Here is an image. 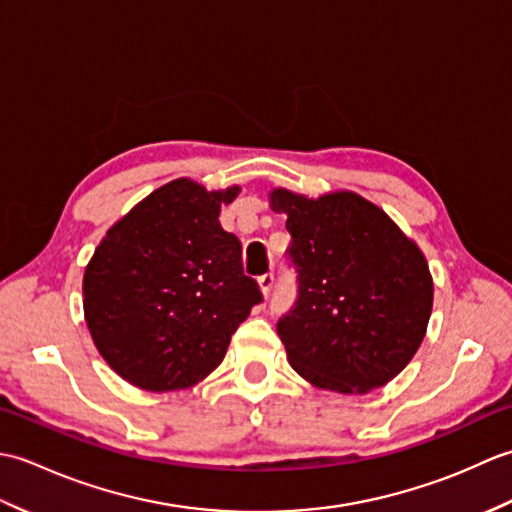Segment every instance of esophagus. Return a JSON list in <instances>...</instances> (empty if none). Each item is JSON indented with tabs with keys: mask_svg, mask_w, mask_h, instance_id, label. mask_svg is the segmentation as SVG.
<instances>
[{
	"mask_svg": "<svg viewBox=\"0 0 512 512\" xmlns=\"http://www.w3.org/2000/svg\"><path fill=\"white\" fill-rule=\"evenodd\" d=\"M259 288H262V292L264 295L268 297L270 295V290H273V286H275V273H264V275H259Z\"/></svg>",
	"mask_w": 512,
	"mask_h": 512,
	"instance_id": "obj_1",
	"label": "esophagus"
}]
</instances>
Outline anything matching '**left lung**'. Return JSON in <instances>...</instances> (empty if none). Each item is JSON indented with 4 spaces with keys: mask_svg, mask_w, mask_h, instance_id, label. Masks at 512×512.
<instances>
[{
    "mask_svg": "<svg viewBox=\"0 0 512 512\" xmlns=\"http://www.w3.org/2000/svg\"><path fill=\"white\" fill-rule=\"evenodd\" d=\"M288 215L286 255L297 301L277 334L299 376L339 394H367L398 376L427 332L433 281L427 259L361 195L308 200L270 193Z\"/></svg>",
    "mask_w": 512,
    "mask_h": 512,
    "instance_id": "left-lung-1",
    "label": "left lung"
}]
</instances>
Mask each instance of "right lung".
<instances>
[{"label": "right lung", "mask_w": 512, "mask_h": 512, "mask_svg": "<svg viewBox=\"0 0 512 512\" xmlns=\"http://www.w3.org/2000/svg\"><path fill=\"white\" fill-rule=\"evenodd\" d=\"M237 193L173 180L94 250L83 277L85 321L96 350L127 383L147 391L200 383L264 301L244 275L242 242L217 220Z\"/></svg>", "instance_id": "add662e5"}]
</instances>
